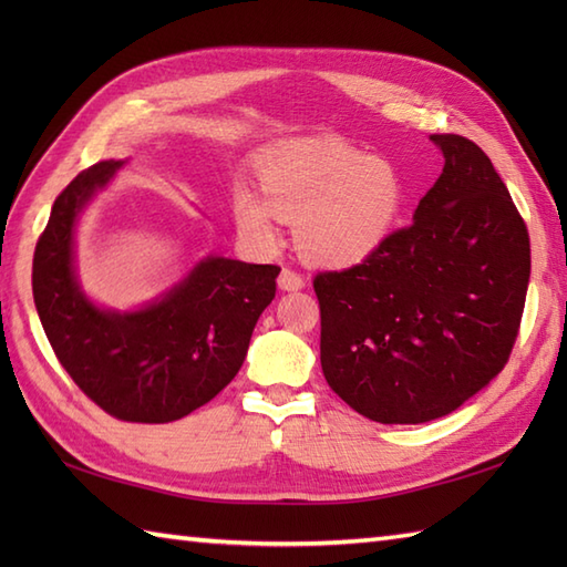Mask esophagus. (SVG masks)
<instances>
[{
  "instance_id": "34e87169",
  "label": "esophagus",
  "mask_w": 567,
  "mask_h": 567,
  "mask_svg": "<svg viewBox=\"0 0 567 567\" xmlns=\"http://www.w3.org/2000/svg\"><path fill=\"white\" fill-rule=\"evenodd\" d=\"M277 285H280V290H285V292H297L305 287V280L299 272H295L290 268H282L280 275H277Z\"/></svg>"
}]
</instances>
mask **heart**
I'll list each match as a JSON object with an SVG mask.
<instances>
[{"mask_svg":"<svg viewBox=\"0 0 567 567\" xmlns=\"http://www.w3.org/2000/svg\"><path fill=\"white\" fill-rule=\"evenodd\" d=\"M260 195L238 187V228L277 244V219L295 221L299 256L317 268H353L388 244L404 209L396 167L341 141L305 138L270 148L258 163Z\"/></svg>","mask_w":567,"mask_h":567,"instance_id":"heart-1","label":"heart"}]
</instances>
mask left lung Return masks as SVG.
<instances>
[{
    "label": "left lung",
    "instance_id": "1",
    "mask_svg": "<svg viewBox=\"0 0 567 567\" xmlns=\"http://www.w3.org/2000/svg\"><path fill=\"white\" fill-rule=\"evenodd\" d=\"M443 173L375 256L319 272L321 370L380 424L455 412L507 365L532 246L495 165L473 141L433 134Z\"/></svg>",
    "mask_w": 567,
    "mask_h": 567
}]
</instances>
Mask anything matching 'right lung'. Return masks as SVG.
I'll list each match as a JSON object with an SVG mask.
<instances>
[{"label": "right lung", "instance_id": "1", "mask_svg": "<svg viewBox=\"0 0 567 567\" xmlns=\"http://www.w3.org/2000/svg\"><path fill=\"white\" fill-rule=\"evenodd\" d=\"M124 163L92 165L58 195L33 252V302L60 365L94 404L122 421L167 424L236 378L280 268L207 256L136 311L94 305L78 282L75 228Z\"/></svg>", "mask_w": 567, "mask_h": 567}]
</instances>
